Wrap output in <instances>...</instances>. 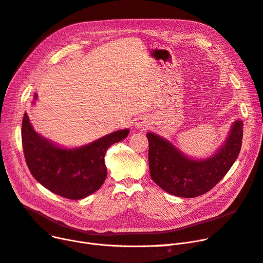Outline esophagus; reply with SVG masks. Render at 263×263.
Instances as JSON below:
<instances>
[{
    "mask_svg": "<svg viewBox=\"0 0 263 263\" xmlns=\"http://www.w3.org/2000/svg\"><path fill=\"white\" fill-rule=\"evenodd\" d=\"M135 127L139 128V129H143V130H144V129L147 128V124H146L145 122H143V121H139V122H136Z\"/></svg>",
    "mask_w": 263,
    "mask_h": 263,
    "instance_id": "obj_1",
    "label": "esophagus"
}]
</instances>
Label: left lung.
<instances>
[{
	"mask_svg": "<svg viewBox=\"0 0 263 263\" xmlns=\"http://www.w3.org/2000/svg\"><path fill=\"white\" fill-rule=\"evenodd\" d=\"M149 142V170L151 179L175 196L192 198L214 187L237 160L243 139V122H234L226 144L206 160L184 157L159 135L147 133Z\"/></svg>",
	"mask_w": 263,
	"mask_h": 263,
	"instance_id": "1",
	"label": "left lung"
}]
</instances>
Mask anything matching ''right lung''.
<instances>
[{
	"instance_id": "obj_1",
	"label": "right lung",
	"mask_w": 263,
	"mask_h": 263,
	"mask_svg": "<svg viewBox=\"0 0 263 263\" xmlns=\"http://www.w3.org/2000/svg\"><path fill=\"white\" fill-rule=\"evenodd\" d=\"M128 133L129 130H119L87 146L63 149L37 134L26 113L21 129L23 154L33 177L54 194L73 200L87 197L103 184L106 150Z\"/></svg>"
}]
</instances>
